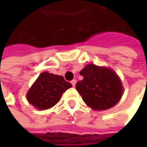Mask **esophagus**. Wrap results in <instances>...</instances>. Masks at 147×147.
Returning <instances> with one entry per match:
<instances>
[{
    "label": "esophagus",
    "mask_w": 147,
    "mask_h": 147,
    "mask_svg": "<svg viewBox=\"0 0 147 147\" xmlns=\"http://www.w3.org/2000/svg\"><path fill=\"white\" fill-rule=\"evenodd\" d=\"M71 82L72 86H73V87H75V85H76V79H73V80H72Z\"/></svg>",
    "instance_id": "34e87169"
}]
</instances>
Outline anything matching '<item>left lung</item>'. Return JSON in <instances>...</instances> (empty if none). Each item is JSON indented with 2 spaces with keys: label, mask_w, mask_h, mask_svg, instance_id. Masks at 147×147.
Here are the masks:
<instances>
[{
  "label": "left lung",
  "mask_w": 147,
  "mask_h": 147,
  "mask_svg": "<svg viewBox=\"0 0 147 147\" xmlns=\"http://www.w3.org/2000/svg\"><path fill=\"white\" fill-rule=\"evenodd\" d=\"M80 75L83 79L76 82V89L90 108L94 111L107 110L121 100L123 88L113 70L88 64L80 71Z\"/></svg>",
  "instance_id": "left-lung-1"
}]
</instances>
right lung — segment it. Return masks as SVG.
Segmentation results:
<instances>
[{"label":"right lung","mask_w":147,"mask_h":147,"mask_svg":"<svg viewBox=\"0 0 147 147\" xmlns=\"http://www.w3.org/2000/svg\"><path fill=\"white\" fill-rule=\"evenodd\" d=\"M72 85L62 76L48 73L41 74L26 94L27 100L39 110H47L54 106L61 99L63 93Z\"/></svg>","instance_id":"obj_1"}]
</instances>
